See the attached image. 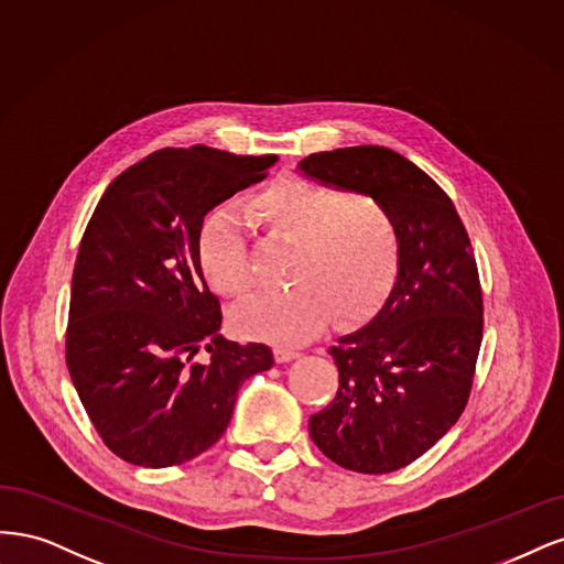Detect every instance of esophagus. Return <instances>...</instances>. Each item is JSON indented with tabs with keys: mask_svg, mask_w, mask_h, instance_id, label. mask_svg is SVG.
<instances>
[{
	"mask_svg": "<svg viewBox=\"0 0 564 564\" xmlns=\"http://www.w3.org/2000/svg\"><path fill=\"white\" fill-rule=\"evenodd\" d=\"M274 356H276V360H279V362H288V360L297 358V356H300V351H297V349H293V347H283V344H279V347L274 349Z\"/></svg>",
	"mask_w": 564,
	"mask_h": 564,
	"instance_id": "obj_1",
	"label": "esophagus"
}]
</instances>
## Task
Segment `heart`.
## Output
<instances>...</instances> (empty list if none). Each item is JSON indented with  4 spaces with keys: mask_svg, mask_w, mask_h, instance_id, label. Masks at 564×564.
<instances>
[{
    "mask_svg": "<svg viewBox=\"0 0 564 564\" xmlns=\"http://www.w3.org/2000/svg\"><path fill=\"white\" fill-rule=\"evenodd\" d=\"M248 215L271 241L295 243L283 293L258 295L234 314L243 335L302 341L330 314L358 323L387 300L398 274L401 236L384 198L304 177H279L250 198ZM198 267L217 293L241 300L256 285L246 236L231 217H213L198 239Z\"/></svg>",
    "mask_w": 564,
    "mask_h": 564,
    "instance_id": "heart-1",
    "label": "heart"
}]
</instances>
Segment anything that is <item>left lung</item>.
Listing matches in <instances>:
<instances>
[{"label": "left lung", "mask_w": 564, "mask_h": 564, "mask_svg": "<svg viewBox=\"0 0 564 564\" xmlns=\"http://www.w3.org/2000/svg\"><path fill=\"white\" fill-rule=\"evenodd\" d=\"M300 171L384 198L401 236L381 312L339 337L333 401L308 420L325 457L356 474L405 468L459 420L482 341V288L462 217L438 183L379 144L308 154Z\"/></svg>", "instance_id": "8db88e82"}]
</instances>
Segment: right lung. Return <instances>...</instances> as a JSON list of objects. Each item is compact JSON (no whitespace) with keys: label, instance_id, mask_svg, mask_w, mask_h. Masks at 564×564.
Instances as JSON below:
<instances>
[{"label":"right lung","instance_id":"right-lung-1","mask_svg":"<svg viewBox=\"0 0 564 564\" xmlns=\"http://www.w3.org/2000/svg\"><path fill=\"white\" fill-rule=\"evenodd\" d=\"M274 154L166 148L105 189L72 274L65 360L79 401L119 459L166 468L213 447L236 393L274 366L267 344L217 335L223 308L198 267L204 217L258 183ZM206 359H196L197 349Z\"/></svg>","mask_w":564,"mask_h":564}]
</instances>
